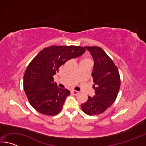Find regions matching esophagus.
<instances>
[{"label": "esophagus", "mask_w": 146, "mask_h": 146, "mask_svg": "<svg viewBox=\"0 0 146 146\" xmlns=\"http://www.w3.org/2000/svg\"><path fill=\"white\" fill-rule=\"evenodd\" d=\"M71 93H72L73 95H77L79 94L78 91H76L75 90H72V91H71Z\"/></svg>", "instance_id": "esophagus-1"}]
</instances>
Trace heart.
<instances>
[{"label": "heart", "instance_id": "b5f03b06", "mask_svg": "<svg viewBox=\"0 0 146 146\" xmlns=\"http://www.w3.org/2000/svg\"><path fill=\"white\" fill-rule=\"evenodd\" d=\"M81 61H90V60L88 58H83Z\"/></svg>", "mask_w": 146, "mask_h": 146}]
</instances>
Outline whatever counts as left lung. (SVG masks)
<instances>
[{
	"label": "left lung",
	"instance_id": "obj_1",
	"mask_svg": "<svg viewBox=\"0 0 146 146\" xmlns=\"http://www.w3.org/2000/svg\"><path fill=\"white\" fill-rule=\"evenodd\" d=\"M93 58V76L95 95L88 97L81 108L88 115H99L111 106L117 98L120 86V78L117 66L102 48L86 46Z\"/></svg>",
	"mask_w": 146,
	"mask_h": 146
}]
</instances>
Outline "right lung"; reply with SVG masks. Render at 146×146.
Instances as JSON below:
<instances>
[{"mask_svg":"<svg viewBox=\"0 0 146 146\" xmlns=\"http://www.w3.org/2000/svg\"><path fill=\"white\" fill-rule=\"evenodd\" d=\"M80 46H51L43 49L29 63L24 76V90L35 110L46 115H56L60 111L67 89L59 88L53 76L62 65L85 52Z\"/></svg>","mask_w":146,"mask_h":146,"instance_id":"1","label":"right lung"}]
</instances>
